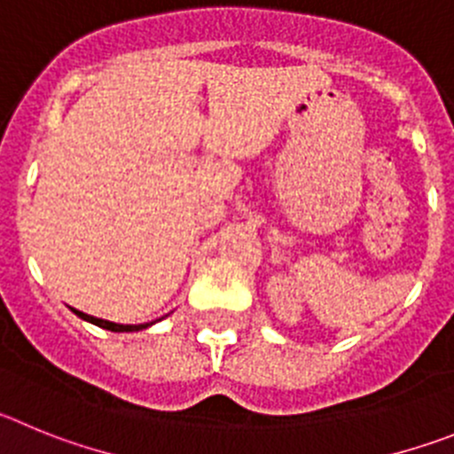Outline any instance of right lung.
Instances as JSON below:
<instances>
[{
    "label": "right lung",
    "instance_id": "1",
    "mask_svg": "<svg viewBox=\"0 0 454 454\" xmlns=\"http://www.w3.org/2000/svg\"><path fill=\"white\" fill-rule=\"evenodd\" d=\"M74 314H76V317L85 318V321H90V324L99 325V328L113 330V333H136V330H142V328H146V325H149V324H140V325H121V324H113V321H104V318L90 317V314L79 312V309H74Z\"/></svg>",
    "mask_w": 454,
    "mask_h": 454
}]
</instances>
